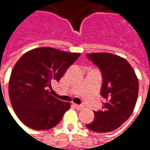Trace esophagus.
Listing matches in <instances>:
<instances>
[{
	"label": "esophagus",
	"instance_id": "1",
	"mask_svg": "<svg viewBox=\"0 0 150 150\" xmlns=\"http://www.w3.org/2000/svg\"><path fill=\"white\" fill-rule=\"evenodd\" d=\"M74 107H75L76 109H78V110H82V109L83 108V105H79V104H74Z\"/></svg>",
	"mask_w": 150,
	"mask_h": 150
}]
</instances>
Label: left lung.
Here are the masks:
<instances>
[{"mask_svg": "<svg viewBox=\"0 0 150 150\" xmlns=\"http://www.w3.org/2000/svg\"><path fill=\"white\" fill-rule=\"evenodd\" d=\"M87 57L100 70V96L104 103L103 110L94 111L93 121L86 127L96 132H111L125 122L133 112L138 96V79L122 57L110 53H91Z\"/></svg>", "mask_w": 150, "mask_h": 150, "instance_id": "8db88e82", "label": "left lung"}]
</instances>
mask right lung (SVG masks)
Segmentation results:
<instances>
[{"label":"right lung","instance_id":"right-lung-1","mask_svg":"<svg viewBox=\"0 0 150 150\" xmlns=\"http://www.w3.org/2000/svg\"><path fill=\"white\" fill-rule=\"evenodd\" d=\"M79 53L51 47L31 50L19 59L11 72L8 94L16 115L35 130H47L62 120L71 104L50 95L51 83L59 82Z\"/></svg>","mask_w":150,"mask_h":150}]
</instances>
